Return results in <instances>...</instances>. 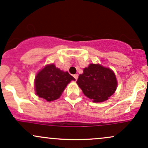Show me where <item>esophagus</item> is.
Masks as SVG:
<instances>
[{
  "instance_id": "1",
  "label": "esophagus",
  "mask_w": 148,
  "mask_h": 148,
  "mask_svg": "<svg viewBox=\"0 0 148 148\" xmlns=\"http://www.w3.org/2000/svg\"><path fill=\"white\" fill-rule=\"evenodd\" d=\"M74 79H75L76 80H77L78 79V77H79V75H78V74H74Z\"/></svg>"
}]
</instances>
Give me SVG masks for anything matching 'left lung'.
Instances as JSON below:
<instances>
[{
  "label": "left lung",
  "mask_w": 148,
  "mask_h": 148,
  "mask_svg": "<svg viewBox=\"0 0 148 148\" xmlns=\"http://www.w3.org/2000/svg\"><path fill=\"white\" fill-rule=\"evenodd\" d=\"M84 94L95 102H101L115 92L117 80L114 72L100 64H90L76 81Z\"/></svg>",
  "instance_id": "obj_1"
}]
</instances>
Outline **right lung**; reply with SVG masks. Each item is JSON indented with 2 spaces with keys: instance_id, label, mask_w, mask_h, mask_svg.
Here are the masks:
<instances>
[{
  "instance_id": "right-lung-1",
  "label": "right lung",
  "mask_w": 148,
  "mask_h": 148,
  "mask_svg": "<svg viewBox=\"0 0 148 148\" xmlns=\"http://www.w3.org/2000/svg\"><path fill=\"white\" fill-rule=\"evenodd\" d=\"M74 79L67 72L56 68L53 64L47 65L35 77L37 95L47 101L58 99L67 85Z\"/></svg>"
}]
</instances>
